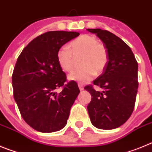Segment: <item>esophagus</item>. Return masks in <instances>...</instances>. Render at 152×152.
Here are the masks:
<instances>
[{
	"instance_id": "obj_1",
	"label": "esophagus",
	"mask_w": 152,
	"mask_h": 152,
	"mask_svg": "<svg viewBox=\"0 0 152 152\" xmlns=\"http://www.w3.org/2000/svg\"><path fill=\"white\" fill-rule=\"evenodd\" d=\"M78 88L80 89V91H83L84 90V85L81 84H78Z\"/></svg>"
}]
</instances>
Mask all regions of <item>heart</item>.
I'll return each instance as SVG.
<instances>
[{
    "label": "heart",
    "instance_id": "heart-1",
    "mask_svg": "<svg viewBox=\"0 0 152 152\" xmlns=\"http://www.w3.org/2000/svg\"><path fill=\"white\" fill-rule=\"evenodd\" d=\"M81 58V69L68 75L70 80L85 84L104 71L109 61L107 47L91 35H82L72 40L68 47H61L57 52V60L64 72H72L76 59Z\"/></svg>",
    "mask_w": 152,
    "mask_h": 152
}]
</instances>
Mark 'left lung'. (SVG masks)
Returning <instances> with one entry per match:
<instances>
[{"label": "left lung", "mask_w": 152, "mask_h": 152, "mask_svg": "<svg viewBox=\"0 0 152 152\" xmlns=\"http://www.w3.org/2000/svg\"><path fill=\"white\" fill-rule=\"evenodd\" d=\"M107 47L109 61L103 74L84 89L91 94L88 105L91 123L100 129H113L124 124L133 112L139 87L138 62L130 47L107 30L88 29Z\"/></svg>", "instance_id": "obj_1"}]
</instances>
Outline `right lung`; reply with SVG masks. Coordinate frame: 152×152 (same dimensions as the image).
I'll return each mask as SVG.
<instances>
[{
  "label": "right lung",
  "instance_id": "obj_1",
  "mask_svg": "<svg viewBox=\"0 0 152 152\" xmlns=\"http://www.w3.org/2000/svg\"><path fill=\"white\" fill-rule=\"evenodd\" d=\"M78 36L77 32L49 31L32 40L17 58L12 75L13 96L23 119L36 131L53 132L66 125L80 90L75 81L66 83L57 52Z\"/></svg>",
  "mask_w": 152,
  "mask_h": 152
}]
</instances>
